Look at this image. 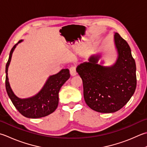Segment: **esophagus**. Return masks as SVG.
<instances>
[{"mask_svg": "<svg viewBox=\"0 0 147 147\" xmlns=\"http://www.w3.org/2000/svg\"><path fill=\"white\" fill-rule=\"evenodd\" d=\"M69 71H70V74L71 76H73L76 75L77 73H76V69L75 66H74V65L71 66L69 69Z\"/></svg>", "mask_w": 147, "mask_h": 147, "instance_id": "34e87169", "label": "esophagus"}]
</instances>
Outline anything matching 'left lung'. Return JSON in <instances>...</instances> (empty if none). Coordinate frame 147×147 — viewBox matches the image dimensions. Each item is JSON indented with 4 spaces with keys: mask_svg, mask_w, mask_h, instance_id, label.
<instances>
[{
    "mask_svg": "<svg viewBox=\"0 0 147 147\" xmlns=\"http://www.w3.org/2000/svg\"><path fill=\"white\" fill-rule=\"evenodd\" d=\"M118 59L110 67L97 64L100 55L91 56L88 62L78 65L82 78L85 101L92 110L110 113L119 111L133 96L136 87L135 60L128 43L115 33Z\"/></svg>",
    "mask_w": 147,
    "mask_h": 147,
    "instance_id": "obj_1",
    "label": "left lung"
}]
</instances>
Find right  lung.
Segmentation results:
<instances>
[{
	"label": "right lung",
	"instance_id": "obj_1",
	"mask_svg": "<svg viewBox=\"0 0 147 147\" xmlns=\"http://www.w3.org/2000/svg\"><path fill=\"white\" fill-rule=\"evenodd\" d=\"M11 49L8 61L5 66V88L10 99L23 116L30 119H38L48 115L56 110L59 105V92L60 88L70 78L68 69H62L59 73L48 78L47 82L39 93L27 99H20L16 96L11 88L7 76L8 67L9 65L12 54L16 45Z\"/></svg>",
	"mask_w": 147,
	"mask_h": 147
}]
</instances>
